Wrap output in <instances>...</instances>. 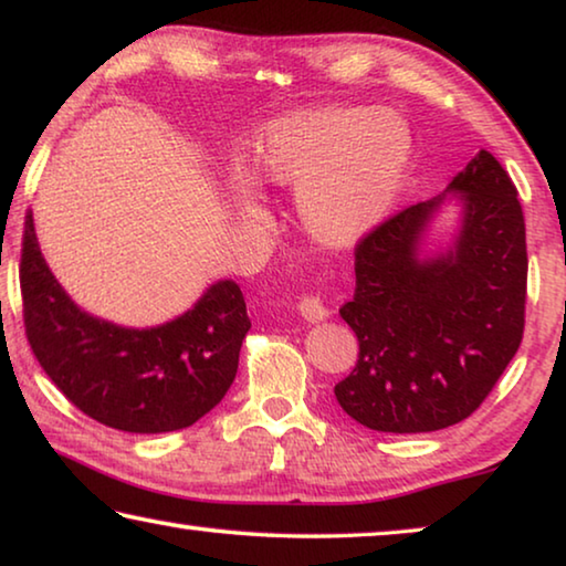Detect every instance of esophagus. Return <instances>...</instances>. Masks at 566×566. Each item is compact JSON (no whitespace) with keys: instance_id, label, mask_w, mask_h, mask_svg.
Wrapping results in <instances>:
<instances>
[{"instance_id":"obj_1","label":"esophagus","mask_w":566,"mask_h":566,"mask_svg":"<svg viewBox=\"0 0 566 566\" xmlns=\"http://www.w3.org/2000/svg\"><path fill=\"white\" fill-rule=\"evenodd\" d=\"M298 313L303 316V321H308V324H321V321L332 316V311H328L324 306V301L316 298V295H303L298 303Z\"/></svg>"}]
</instances>
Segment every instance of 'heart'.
<instances>
[{
	"mask_svg": "<svg viewBox=\"0 0 566 566\" xmlns=\"http://www.w3.org/2000/svg\"><path fill=\"white\" fill-rule=\"evenodd\" d=\"M407 167V134L387 113L306 108L260 126L240 161L250 189L293 187V217L313 245L349 250L392 210ZM238 217L255 224L263 205L242 189Z\"/></svg>",
	"mask_w": 566,
	"mask_h": 566,
	"instance_id": "heart-1",
	"label": "heart"
}]
</instances>
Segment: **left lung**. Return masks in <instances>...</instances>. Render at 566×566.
I'll return each instance as SVG.
<instances>
[{"label": "left lung", "instance_id": "1", "mask_svg": "<svg viewBox=\"0 0 566 566\" xmlns=\"http://www.w3.org/2000/svg\"><path fill=\"white\" fill-rule=\"evenodd\" d=\"M457 207L446 243L429 234ZM356 291L342 318L359 359L334 395L379 432H432L478 410L518 352L526 228L516 187L489 151L428 202L407 207L356 248Z\"/></svg>", "mask_w": 566, "mask_h": 566}]
</instances>
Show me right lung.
<instances>
[{"mask_svg":"<svg viewBox=\"0 0 566 566\" xmlns=\"http://www.w3.org/2000/svg\"><path fill=\"white\" fill-rule=\"evenodd\" d=\"M20 283L40 367L77 410L113 430L189 428L222 402L234 381L250 318L230 277L207 285L192 308L159 326L113 324L83 311L52 275L30 212Z\"/></svg>","mask_w":566,"mask_h":566,"instance_id":"right-lung-1","label":"right lung"}]
</instances>
